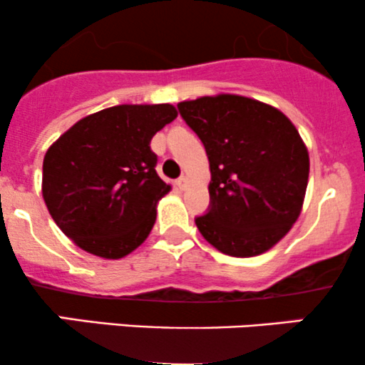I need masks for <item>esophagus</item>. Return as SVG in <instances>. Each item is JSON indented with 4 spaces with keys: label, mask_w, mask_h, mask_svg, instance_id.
Returning a JSON list of instances; mask_svg holds the SVG:
<instances>
[{
    "label": "esophagus",
    "mask_w": 365,
    "mask_h": 365,
    "mask_svg": "<svg viewBox=\"0 0 365 365\" xmlns=\"http://www.w3.org/2000/svg\"><path fill=\"white\" fill-rule=\"evenodd\" d=\"M175 186H178L181 191L186 190V187H187V178H186V175H181V178L175 181Z\"/></svg>",
    "instance_id": "esophagus-1"
}]
</instances>
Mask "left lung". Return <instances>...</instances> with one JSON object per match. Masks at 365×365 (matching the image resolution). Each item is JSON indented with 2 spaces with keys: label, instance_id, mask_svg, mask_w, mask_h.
<instances>
[{
  "label": "left lung",
  "instance_id": "obj_1",
  "mask_svg": "<svg viewBox=\"0 0 365 365\" xmlns=\"http://www.w3.org/2000/svg\"><path fill=\"white\" fill-rule=\"evenodd\" d=\"M207 150L210 210L196 227L224 255L251 258L272 250L301 215L309 153L277 107L218 93L178 104Z\"/></svg>",
  "mask_w": 365,
  "mask_h": 365
}]
</instances>
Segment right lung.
<instances>
[{"instance_id":"obj_1","label":"right lung","mask_w":365,"mask_h":365,"mask_svg":"<svg viewBox=\"0 0 365 365\" xmlns=\"http://www.w3.org/2000/svg\"><path fill=\"white\" fill-rule=\"evenodd\" d=\"M178 118L170 104L107 107L75 123L47 148L42 196L76 246L106 259L135 251L170 191L158 178L153 135Z\"/></svg>"}]
</instances>
